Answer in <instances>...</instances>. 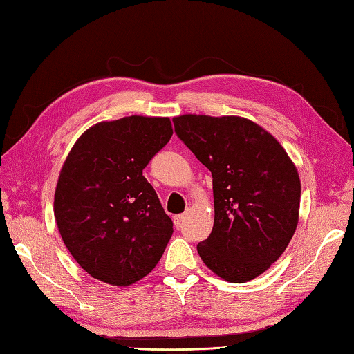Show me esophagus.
Segmentation results:
<instances>
[{
  "mask_svg": "<svg viewBox=\"0 0 354 354\" xmlns=\"http://www.w3.org/2000/svg\"><path fill=\"white\" fill-rule=\"evenodd\" d=\"M185 219H187L185 214H178V216L173 217V223H175L176 228H181L183 225H184V222H185Z\"/></svg>",
  "mask_w": 354,
  "mask_h": 354,
  "instance_id": "esophagus-1",
  "label": "esophagus"
}]
</instances>
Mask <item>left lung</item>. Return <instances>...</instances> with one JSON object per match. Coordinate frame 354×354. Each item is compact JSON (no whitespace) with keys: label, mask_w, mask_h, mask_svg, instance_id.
Returning <instances> with one entry per match:
<instances>
[{"label":"left lung","mask_w":354,"mask_h":354,"mask_svg":"<svg viewBox=\"0 0 354 354\" xmlns=\"http://www.w3.org/2000/svg\"><path fill=\"white\" fill-rule=\"evenodd\" d=\"M175 132L212 171L214 225L198 245L202 261L231 283L265 272L298 225L301 183L283 146L242 117L179 115Z\"/></svg>","instance_id":"obj_1"}]
</instances>
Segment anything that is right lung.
Listing matches in <instances>:
<instances>
[{
    "label": "right lung",
    "mask_w": 354,
    "mask_h": 354,
    "mask_svg": "<svg viewBox=\"0 0 354 354\" xmlns=\"http://www.w3.org/2000/svg\"><path fill=\"white\" fill-rule=\"evenodd\" d=\"M167 117L131 115L80 135L62 165L55 217L82 269L112 286H131L152 270L173 234L142 169L171 138Z\"/></svg>",
    "instance_id": "right-lung-1"
}]
</instances>
